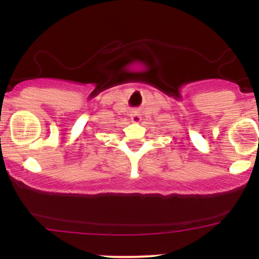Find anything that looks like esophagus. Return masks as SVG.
Wrapping results in <instances>:
<instances>
[{"mask_svg": "<svg viewBox=\"0 0 259 259\" xmlns=\"http://www.w3.org/2000/svg\"><path fill=\"white\" fill-rule=\"evenodd\" d=\"M130 117H132L133 123H140L141 121V114L139 112H133Z\"/></svg>", "mask_w": 259, "mask_h": 259, "instance_id": "1", "label": "esophagus"}]
</instances>
